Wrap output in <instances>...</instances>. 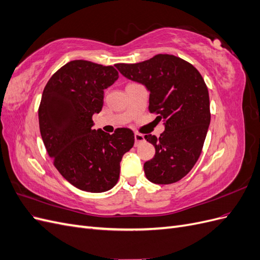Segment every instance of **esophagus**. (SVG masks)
Segmentation results:
<instances>
[{"instance_id":"obj_1","label":"esophagus","mask_w":260,"mask_h":260,"mask_svg":"<svg viewBox=\"0 0 260 260\" xmlns=\"http://www.w3.org/2000/svg\"><path fill=\"white\" fill-rule=\"evenodd\" d=\"M135 141H136V145L144 141V136L141 135V133H135Z\"/></svg>"}]
</instances>
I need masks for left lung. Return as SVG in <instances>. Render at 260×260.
I'll return each mask as SVG.
<instances>
[{"label":"left lung","instance_id":"1","mask_svg":"<svg viewBox=\"0 0 260 260\" xmlns=\"http://www.w3.org/2000/svg\"><path fill=\"white\" fill-rule=\"evenodd\" d=\"M127 79L149 92L148 109L162 119L159 138L147 135L155 155L144 164L146 178L156 184H171L186 176L198 161L210 123L209 95L203 77L190 62L158 54L138 64H117Z\"/></svg>","mask_w":260,"mask_h":260}]
</instances>
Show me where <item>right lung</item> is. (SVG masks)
<instances>
[{"mask_svg": "<svg viewBox=\"0 0 260 260\" xmlns=\"http://www.w3.org/2000/svg\"><path fill=\"white\" fill-rule=\"evenodd\" d=\"M113 66L72 60L55 73L39 107L40 132L54 166L70 184L91 193L111 190L119 179L122 156L135 135L92 129V116L103 107L104 90L118 79Z\"/></svg>", "mask_w": 260, "mask_h": 260, "instance_id": "obj_1", "label": "right lung"}]
</instances>
